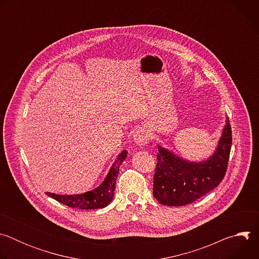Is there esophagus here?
I'll return each mask as SVG.
<instances>
[{
    "mask_svg": "<svg viewBox=\"0 0 259 259\" xmlns=\"http://www.w3.org/2000/svg\"><path fill=\"white\" fill-rule=\"evenodd\" d=\"M150 138H151L150 133L147 132L146 130H144V129L143 130H138L134 134V142L138 146L145 145L147 142L150 141Z\"/></svg>",
    "mask_w": 259,
    "mask_h": 259,
    "instance_id": "esophagus-1",
    "label": "esophagus"
}]
</instances>
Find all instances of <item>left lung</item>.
<instances>
[{
    "mask_svg": "<svg viewBox=\"0 0 259 259\" xmlns=\"http://www.w3.org/2000/svg\"><path fill=\"white\" fill-rule=\"evenodd\" d=\"M232 147L229 118L214 154L203 162H189L158 145L154 197L162 205L184 206L195 202L223 181Z\"/></svg>",
    "mask_w": 259,
    "mask_h": 259,
    "instance_id": "obj_1",
    "label": "left lung"
}]
</instances>
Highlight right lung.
I'll return each mask as SVG.
<instances>
[{
    "instance_id": "add662e5",
    "label": "right lung",
    "mask_w": 259,
    "mask_h": 259,
    "mask_svg": "<svg viewBox=\"0 0 259 259\" xmlns=\"http://www.w3.org/2000/svg\"><path fill=\"white\" fill-rule=\"evenodd\" d=\"M127 157V151H123L117 158L116 162L109 169L103 182L93 191L80 194V195H56L46 193L50 198L62 203L71 208L78 209H99L106 207L112 202L115 194L116 180L119 174L120 165Z\"/></svg>"
}]
</instances>
